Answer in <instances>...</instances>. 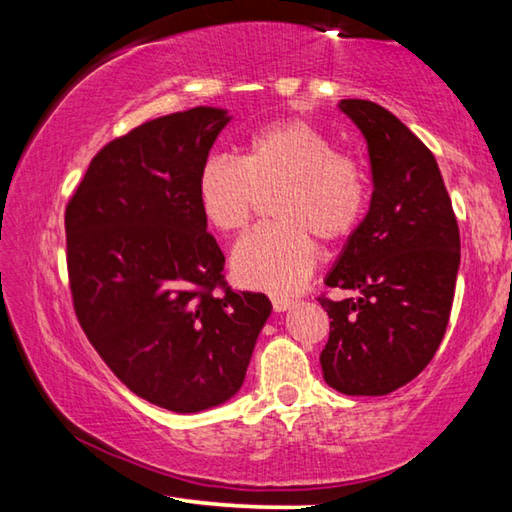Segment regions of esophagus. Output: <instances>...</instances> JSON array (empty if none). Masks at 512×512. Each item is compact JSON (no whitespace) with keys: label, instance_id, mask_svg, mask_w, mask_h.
Returning a JSON list of instances; mask_svg holds the SVG:
<instances>
[{"label":"esophagus","instance_id":"obj_1","mask_svg":"<svg viewBox=\"0 0 512 512\" xmlns=\"http://www.w3.org/2000/svg\"><path fill=\"white\" fill-rule=\"evenodd\" d=\"M271 302H273V309L275 311H287V309H291L293 305H296V302H293V298H287V296H273Z\"/></svg>","mask_w":512,"mask_h":512}]
</instances>
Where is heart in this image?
<instances>
[{
    "label": "heart",
    "mask_w": 512,
    "mask_h": 512,
    "mask_svg": "<svg viewBox=\"0 0 512 512\" xmlns=\"http://www.w3.org/2000/svg\"><path fill=\"white\" fill-rule=\"evenodd\" d=\"M275 223L257 228L232 253L239 284L291 293L318 262L316 237L341 241L366 210V176L348 155L307 121L280 119L248 137L244 153L214 155L198 173V205L207 223L225 235L253 221L264 194Z\"/></svg>",
    "instance_id": "b5f03b06"
}]
</instances>
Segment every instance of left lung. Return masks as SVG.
I'll return each instance as SVG.
<instances>
[{"label":"left lung","instance_id":"obj_1","mask_svg":"<svg viewBox=\"0 0 512 512\" xmlns=\"http://www.w3.org/2000/svg\"><path fill=\"white\" fill-rule=\"evenodd\" d=\"M368 144V214L327 273L357 298H318L332 318L323 377L345 395H388L436 354L452 311L461 237L433 153L393 112L366 99L339 103Z\"/></svg>","mask_w":512,"mask_h":512}]
</instances>
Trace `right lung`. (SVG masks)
<instances>
[{"label": "right lung", "mask_w": 512, "mask_h": 512, "mask_svg": "<svg viewBox=\"0 0 512 512\" xmlns=\"http://www.w3.org/2000/svg\"><path fill=\"white\" fill-rule=\"evenodd\" d=\"M230 119L198 106L133 128L94 155L65 210L85 336L135 395L173 413L237 395L273 309L264 293L225 287L198 205V173Z\"/></svg>", "instance_id": "obj_1"}]
</instances>
